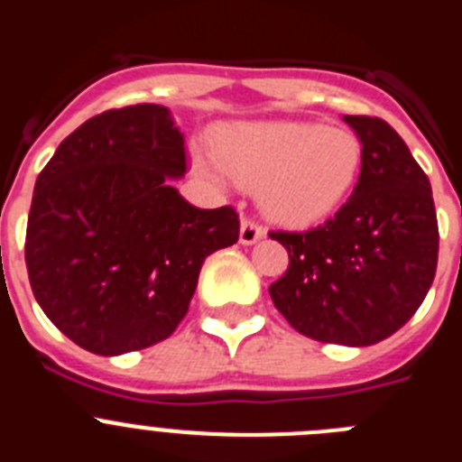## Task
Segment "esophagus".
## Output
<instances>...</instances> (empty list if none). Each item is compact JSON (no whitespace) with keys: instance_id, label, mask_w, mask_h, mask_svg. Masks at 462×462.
<instances>
[{"instance_id":"obj_1","label":"esophagus","mask_w":462,"mask_h":462,"mask_svg":"<svg viewBox=\"0 0 462 462\" xmlns=\"http://www.w3.org/2000/svg\"><path fill=\"white\" fill-rule=\"evenodd\" d=\"M266 236V228L261 226L256 219H250V217H245L243 224H240V243L243 245H252L256 243V240H261Z\"/></svg>"}]
</instances>
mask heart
<instances>
[{"label": "heart", "instance_id": "b5f03b06", "mask_svg": "<svg viewBox=\"0 0 462 462\" xmlns=\"http://www.w3.org/2000/svg\"><path fill=\"white\" fill-rule=\"evenodd\" d=\"M215 159L240 185H261L273 219L310 226L337 210L361 173V141L346 129L310 122H254L228 126Z\"/></svg>", "mask_w": 462, "mask_h": 462}]
</instances>
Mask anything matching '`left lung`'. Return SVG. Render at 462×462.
Instances as JSON below:
<instances>
[{
  "label": "left lung",
  "instance_id": "obj_1",
  "mask_svg": "<svg viewBox=\"0 0 462 462\" xmlns=\"http://www.w3.org/2000/svg\"><path fill=\"white\" fill-rule=\"evenodd\" d=\"M345 122L363 143L356 187L319 226L268 234L289 252V268L268 291L300 336L368 346L423 303L438 271V212L428 175L389 122Z\"/></svg>",
  "mask_w": 462,
  "mask_h": 462
}]
</instances>
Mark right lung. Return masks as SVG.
Instances as JSON below:
<instances>
[{"label": "right lung", "mask_w": 462, "mask_h": 462, "mask_svg": "<svg viewBox=\"0 0 462 462\" xmlns=\"http://www.w3.org/2000/svg\"><path fill=\"white\" fill-rule=\"evenodd\" d=\"M169 108L104 110L69 134L36 178L24 263L36 303L99 356L145 349L185 319L203 261L238 243L234 206L185 201Z\"/></svg>", "instance_id": "obj_1"}]
</instances>
